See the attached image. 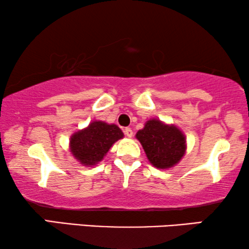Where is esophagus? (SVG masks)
<instances>
[{"label": "esophagus", "mask_w": 249, "mask_h": 249, "mask_svg": "<svg viewBox=\"0 0 249 249\" xmlns=\"http://www.w3.org/2000/svg\"><path fill=\"white\" fill-rule=\"evenodd\" d=\"M124 135L127 136V137H129V138L132 137V135H134V132H132V130H131L130 128H124Z\"/></svg>", "instance_id": "obj_1"}]
</instances>
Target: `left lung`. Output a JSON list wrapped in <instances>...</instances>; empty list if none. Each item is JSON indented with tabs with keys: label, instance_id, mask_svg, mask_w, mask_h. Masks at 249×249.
<instances>
[{
	"label": "left lung",
	"instance_id": "obj_1",
	"mask_svg": "<svg viewBox=\"0 0 249 249\" xmlns=\"http://www.w3.org/2000/svg\"><path fill=\"white\" fill-rule=\"evenodd\" d=\"M144 148L148 161L159 169H168L177 164L185 154V136L175 125L164 124L156 119L146 122L136 134Z\"/></svg>",
	"mask_w": 249,
	"mask_h": 249
}]
</instances>
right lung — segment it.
Listing matches in <instances>:
<instances>
[{
  "label": "right lung",
  "instance_id": "add662e5",
  "mask_svg": "<svg viewBox=\"0 0 249 249\" xmlns=\"http://www.w3.org/2000/svg\"><path fill=\"white\" fill-rule=\"evenodd\" d=\"M124 137L115 124L94 121L86 129L71 136L70 148L74 158L84 165H95L103 160L111 146Z\"/></svg>",
  "mask_w": 249,
  "mask_h": 249
}]
</instances>
